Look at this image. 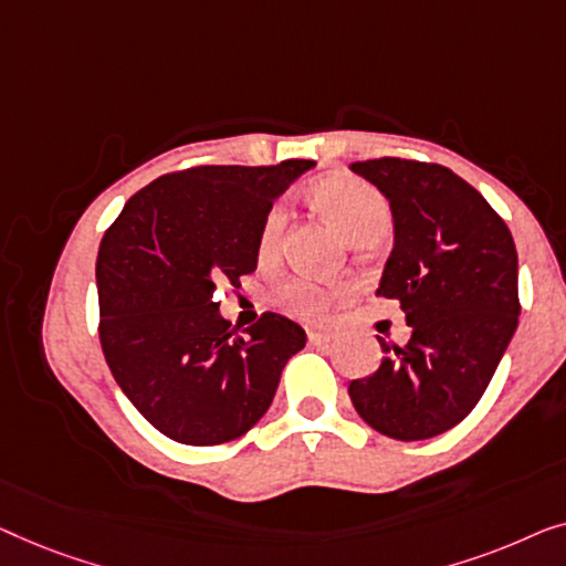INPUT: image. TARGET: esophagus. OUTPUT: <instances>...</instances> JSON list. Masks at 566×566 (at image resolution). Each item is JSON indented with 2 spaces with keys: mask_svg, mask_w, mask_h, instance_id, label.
Instances as JSON below:
<instances>
[{
  "mask_svg": "<svg viewBox=\"0 0 566 566\" xmlns=\"http://www.w3.org/2000/svg\"><path fill=\"white\" fill-rule=\"evenodd\" d=\"M307 340L313 346H323V344H331L333 336H331V333H323V331H307Z\"/></svg>",
  "mask_w": 566,
  "mask_h": 566,
  "instance_id": "34e87169",
  "label": "esophagus"
}]
</instances>
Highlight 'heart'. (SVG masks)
<instances>
[{"label":"heart","instance_id":"1","mask_svg":"<svg viewBox=\"0 0 566 566\" xmlns=\"http://www.w3.org/2000/svg\"><path fill=\"white\" fill-rule=\"evenodd\" d=\"M310 197L317 210L340 230L346 241H364V238H377L389 226V205L371 185L364 179L348 177V174H333L315 181L310 187ZM286 226V210L282 205H274L266 212L264 226L259 233V253L261 259H272L280 249L282 233ZM336 286H323L307 280H292L280 290V305L286 313L307 317V321H321L328 315V310L336 300Z\"/></svg>","mask_w":566,"mask_h":566}]
</instances>
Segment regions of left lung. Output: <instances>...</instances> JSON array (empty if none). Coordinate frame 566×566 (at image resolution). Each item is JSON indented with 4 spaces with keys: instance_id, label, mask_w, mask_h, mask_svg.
I'll return each instance as SVG.
<instances>
[{
    "instance_id": "obj_1",
    "label": "left lung",
    "mask_w": 566,
    "mask_h": 566,
    "mask_svg": "<svg viewBox=\"0 0 566 566\" xmlns=\"http://www.w3.org/2000/svg\"><path fill=\"white\" fill-rule=\"evenodd\" d=\"M352 171L392 210L377 294L400 300L412 333L405 346L377 336L385 359L348 395L374 431L433 439L480 402L518 328V253L505 220L446 166L374 158Z\"/></svg>"
}]
</instances>
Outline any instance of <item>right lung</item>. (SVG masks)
<instances>
[{"label":"right lung","instance_id":"add662e5","mask_svg":"<svg viewBox=\"0 0 566 566\" xmlns=\"http://www.w3.org/2000/svg\"><path fill=\"white\" fill-rule=\"evenodd\" d=\"M313 166L294 158L166 174L133 195L102 238V352L127 400L171 441L243 436L305 348V331L276 313L233 336L214 290L256 269L266 212Z\"/></svg>","mask_w":566,"mask_h":566}]
</instances>
